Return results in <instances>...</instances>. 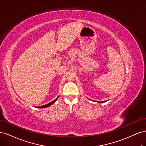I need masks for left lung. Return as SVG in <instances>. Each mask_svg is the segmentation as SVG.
<instances>
[{"label":"left lung","mask_w":146,"mask_h":146,"mask_svg":"<svg viewBox=\"0 0 146 146\" xmlns=\"http://www.w3.org/2000/svg\"><path fill=\"white\" fill-rule=\"evenodd\" d=\"M105 102V101H102V102H100V103H102V102Z\"/></svg>","instance_id":"obj_1"}]
</instances>
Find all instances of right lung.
Here are the masks:
<instances>
[{
	"instance_id": "right-lung-1",
	"label": "right lung",
	"mask_w": 146,
	"mask_h": 146,
	"mask_svg": "<svg viewBox=\"0 0 146 146\" xmlns=\"http://www.w3.org/2000/svg\"><path fill=\"white\" fill-rule=\"evenodd\" d=\"M58 98H57L56 99H55L54 100H53L52 102H50V103H48V104H46V105H43V106H40V107H37L36 108H46V107H49V106H50V105H52V104H54L55 102H56V100L58 99Z\"/></svg>"
}]
</instances>
